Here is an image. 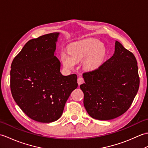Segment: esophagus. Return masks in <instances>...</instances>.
I'll return each mask as SVG.
<instances>
[{
  "instance_id": "obj_1",
  "label": "esophagus",
  "mask_w": 148,
  "mask_h": 148,
  "mask_svg": "<svg viewBox=\"0 0 148 148\" xmlns=\"http://www.w3.org/2000/svg\"><path fill=\"white\" fill-rule=\"evenodd\" d=\"M77 82H78V85L82 84L84 82V78H83V77H78V79H77Z\"/></svg>"
}]
</instances>
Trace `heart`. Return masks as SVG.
I'll list each match as a JSON object with an SVG mask.
<instances>
[{
    "mask_svg": "<svg viewBox=\"0 0 148 148\" xmlns=\"http://www.w3.org/2000/svg\"><path fill=\"white\" fill-rule=\"evenodd\" d=\"M103 44L96 39H90L83 42L73 44L69 49L68 56L64 55L63 61L67 68H72L75 62H79L85 59L84 66L87 70L96 69L101 64L105 56V51Z\"/></svg>",
    "mask_w": 148,
    "mask_h": 148,
    "instance_id": "1",
    "label": "heart"
}]
</instances>
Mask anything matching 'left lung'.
<instances>
[{
    "instance_id": "1",
    "label": "left lung",
    "mask_w": 148,
    "mask_h": 148,
    "mask_svg": "<svg viewBox=\"0 0 148 148\" xmlns=\"http://www.w3.org/2000/svg\"><path fill=\"white\" fill-rule=\"evenodd\" d=\"M84 104L94 119L109 120L125 113L139 87L136 57L116 41L114 53L99 67L83 73Z\"/></svg>"
}]
</instances>
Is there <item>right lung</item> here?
I'll return each mask as SVG.
<instances>
[{"instance_id":"obj_1","label":"right lung","mask_w":148,"mask_h":148,"mask_svg":"<svg viewBox=\"0 0 148 148\" xmlns=\"http://www.w3.org/2000/svg\"><path fill=\"white\" fill-rule=\"evenodd\" d=\"M59 33L29 40L13 60L11 94L21 110L35 121L50 123L63 114L66 102L78 87L77 76H64L54 56Z\"/></svg>"}]
</instances>
